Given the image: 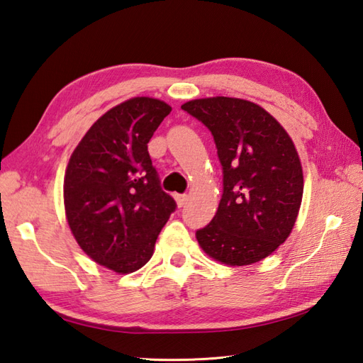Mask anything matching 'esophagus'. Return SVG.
<instances>
[{"label":"esophagus","instance_id":"1","mask_svg":"<svg viewBox=\"0 0 363 363\" xmlns=\"http://www.w3.org/2000/svg\"><path fill=\"white\" fill-rule=\"evenodd\" d=\"M174 199H176V203H177V206H179V207H182V206H186V203H187V199H189V196H187V195H181V194H176V195H174Z\"/></svg>","mask_w":363,"mask_h":363}]
</instances>
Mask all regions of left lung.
<instances>
[{
  "mask_svg": "<svg viewBox=\"0 0 363 363\" xmlns=\"http://www.w3.org/2000/svg\"><path fill=\"white\" fill-rule=\"evenodd\" d=\"M181 107L211 130L223 167L218 211L196 230L199 246L233 267L265 259L287 240L303 199V168L290 135L246 99L201 98Z\"/></svg>",
  "mask_w": 363,
  "mask_h": 363,
  "instance_id": "obj_1",
  "label": "left lung"
}]
</instances>
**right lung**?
<instances>
[{"mask_svg":"<svg viewBox=\"0 0 363 363\" xmlns=\"http://www.w3.org/2000/svg\"><path fill=\"white\" fill-rule=\"evenodd\" d=\"M169 112L160 99L130 98L91 125L68 162V226L90 259L118 274L137 272L151 259L176 209L148 152L154 130Z\"/></svg>","mask_w":363,"mask_h":363,"instance_id":"1","label":"right lung"}]
</instances>
